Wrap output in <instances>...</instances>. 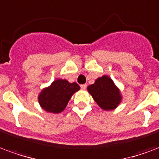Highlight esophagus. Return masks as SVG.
<instances>
[{
	"instance_id": "esophagus-1",
	"label": "esophagus",
	"mask_w": 159,
	"mask_h": 159,
	"mask_svg": "<svg viewBox=\"0 0 159 159\" xmlns=\"http://www.w3.org/2000/svg\"><path fill=\"white\" fill-rule=\"evenodd\" d=\"M81 89H83V90H85L87 89V84H83V85H81Z\"/></svg>"
}]
</instances>
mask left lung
I'll use <instances>...</instances> for the list:
<instances>
[{
    "label": "left lung",
    "instance_id": "8db88e82",
    "mask_svg": "<svg viewBox=\"0 0 159 159\" xmlns=\"http://www.w3.org/2000/svg\"><path fill=\"white\" fill-rule=\"evenodd\" d=\"M88 91L103 110H113L121 103L122 96L120 89L107 75L95 80L93 84L88 87Z\"/></svg>",
    "mask_w": 159,
    "mask_h": 159
}]
</instances>
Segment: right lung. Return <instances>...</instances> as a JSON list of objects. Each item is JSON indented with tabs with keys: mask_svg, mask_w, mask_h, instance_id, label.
<instances>
[{
	"mask_svg": "<svg viewBox=\"0 0 159 159\" xmlns=\"http://www.w3.org/2000/svg\"><path fill=\"white\" fill-rule=\"evenodd\" d=\"M79 89L77 83H70L66 79H56L49 87L42 89L38 100L46 112L59 114L66 109L71 96Z\"/></svg>",
	"mask_w": 159,
	"mask_h": 159,
	"instance_id": "add662e5",
	"label": "right lung"
}]
</instances>
